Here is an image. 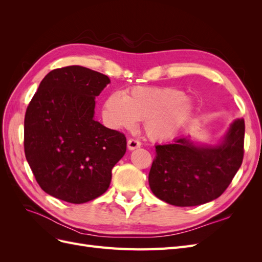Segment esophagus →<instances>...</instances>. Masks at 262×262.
Segmentation results:
<instances>
[{
  "mask_svg": "<svg viewBox=\"0 0 262 262\" xmlns=\"http://www.w3.org/2000/svg\"><path fill=\"white\" fill-rule=\"evenodd\" d=\"M141 146V142L139 140H136V139H129L128 140V147L129 149H136V148H139Z\"/></svg>",
  "mask_w": 262,
  "mask_h": 262,
  "instance_id": "obj_1",
  "label": "esophagus"
}]
</instances>
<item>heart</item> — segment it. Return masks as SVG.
I'll return each mask as SVG.
<instances>
[{"instance_id":"1","label":"heart","mask_w":262,"mask_h":262,"mask_svg":"<svg viewBox=\"0 0 262 262\" xmlns=\"http://www.w3.org/2000/svg\"><path fill=\"white\" fill-rule=\"evenodd\" d=\"M192 112L185 93L171 87H133L125 93H113L102 107L104 120L113 129H132L144 121L148 139H171Z\"/></svg>"}]
</instances>
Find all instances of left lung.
Instances as JSON below:
<instances>
[{"label":"left lung","instance_id":"1","mask_svg":"<svg viewBox=\"0 0 262 262\" xmlns=\"http://www.w3.org/2000/svg\"><path fill=\"white\" fill-rule=\"evenodd\" d=\"M245 121L237 119L220 145H195L181 137L156 145L148 173L152 192L176 207H194L216 199L231 184L244 157Z\"/></svg>","mask_w":262,"mask_h":262}]
</instances>
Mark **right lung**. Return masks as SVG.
Listing matches in <instances>:
<instances>
[{
    "instance_id": "right-lung-1",
    "label": "right lung",
    "mask_w": 262,
    "mask_h": 262,
    "mask_svg": "<svg viewBox=\"0 0 262 262\" xmlns=\"http://www.w3.org/2000/svg\"><path fill=\"white\" fill-rule=\"evenodd\" d=\"M107 75L80 66L52 70L30 100L24 122L26 160L38 185L70 203L107 191L126 150L124 134L94 120Z\"/></svg>"
}]
</instances>
